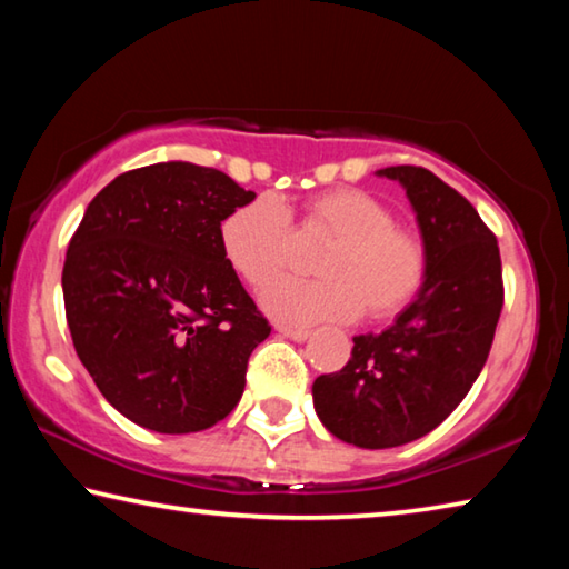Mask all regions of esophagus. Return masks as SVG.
<instances>
[{
  "instance_id": "obj_1",
  "label": "esophagus",
  "mask_w": 569,
  "mask_h": 569,
  "mask_svg": "<svg viewBox=\"0 0 569 569\" xmlns=\"http://www.w3.org/2000/svg\"><path fill=\"white\" fill-rule=\"evenodd\" d=\"M276 331L286 336V339H293V341H306L308 336H311V331H308V329H296V326H288V323H278Z\"/></svg>"
}]
</instances>
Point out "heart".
Segmentation results:
<instances>
[{
	"mask_svg": "<svg viewBox=\"0 0 569 569\" xmlns=\"http://www.w3.org/2000/svg\"><path fill=\"white\" fill-rule=\"evenodd\" d=\"M301 230L331 236L316 261L321 278H283L263 293V308L278 321H349L363 313L387 321L401 313L427 281V246L413 228L359 188L316 192L301 206ZM228 266L250 288H266L291 253V218L283 200L256 196L220 223Z\"/></svg>",
	"mask_w": 569,
	"mask_h": 569,
	"instance_id": "b5f03b06",
	"label": "heart"
}]
</instances>
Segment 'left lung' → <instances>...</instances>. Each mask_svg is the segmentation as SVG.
<instances>
[{"mask_svg":"<svg viewBox=\"0 0 569 569\" xmlns=\"http://www.w3.org/2000/svg\"><path fill=\"white\" fill-rule=\"evenodd\" d=\"M417 213L427 281L387 331L353 336L341 371L313 381V409L336 439L389 449L437 429L477 381L502 313V261L475 206L435 172L383 168Z\"/></svg>","mask_w":569,"mask_h":569,"instance_id":"8db88e82","label":"left lung"}]
</instances>
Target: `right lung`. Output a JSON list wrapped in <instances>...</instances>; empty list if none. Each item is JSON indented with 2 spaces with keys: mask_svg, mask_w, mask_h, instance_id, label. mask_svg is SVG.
Returning <instances> with one entry per match:
<instances>
[{
  "mask_svg": "<svg viewBox=\"0 0 569 569\" xmlns=\"http://www.w3.org/2000/svg\"><path fill=\"white\" fill-rule=\"evenodd\" d=\"M233 178L158 162L92 198L67 248L74 351L122 417L160 435L226 419L271 326L220 248V223L253 200Z\"/></svg>",
  "mask_w": 569,
  "mask_h": 569,
  "instance_id": "add662e5",
  "label": "right lung"
}]
</instances>
